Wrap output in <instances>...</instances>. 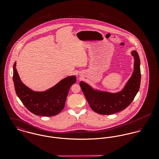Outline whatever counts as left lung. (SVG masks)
Here are the masks:
<instances>
[{"instance_id": "left-lung-1", "label": "left lung", "mask_w": 159, "mask_h": 159, "mask_svg": "<svg viewBox=\"0 0 159 159\" xmlns=\"http://www.w3.org/2000/svg\"><path fill=\"white\" fill-rule=\"evenodd\" d=\"M135 58L134 71L124 89L116 93L93 91L86 83L81 81L80 86L93 111L103 115H110L125 109L134 100L139 91L141 81L140 60L138 52L132 53Z\"/></svg>"}]
</instances>
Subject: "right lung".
Listing matches in <instances>:
<instances>
[{
    "label": "right lung",
    "mask_w": 159,
    "mask_h": 159,
    "mask_svg": "<svg viewBox=\"0 0 159 159\" xmlns=\"http://www.w3.org/2000/svg\"><path fill=\"white\" fill-rule=\"evenodd\" d=\"M13 80L16 93L25 107L35 115L53 116L61 113L65 107L70 86L76 83L75 76L67 77L45 92H34L21 82L16 62L13 66Z\"/></svg>",
    "instance_id": "add662e5"
}]
</instances>
